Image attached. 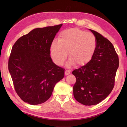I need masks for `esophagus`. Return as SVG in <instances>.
Here are the masks:
<instances>
[{
  "mask_svg": "<svg viewBox=\"0 0 127 127\" xmlns=\"http://www.w3.org/2000/svg\"><path fill=\"white\" fill-rule=\"evenodd\" d=\"M70 71L69 70H66L65 71V76H68V74H70Z\"/></svg>",
  "mask_w": 127,
  "mask_h": 127,
  "instance_id": "1",
  "label": "esophagus"
}]
</instances>
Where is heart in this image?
Returning a JSON list of instances; mask_svg holds the SVG:
<instances>
[{"label": "heart", "mask_w": 127, "mask_h": 127, "mask_svg": "<svg viewBox=\"0 0 127 127\" xmlns=\"http://www.w3.org/2000/svg\"><path fill=\"white\" fill-rule=\"evenodd\" d=\"M97 41L93 33L77 28L64 30L58 41H53L50 46L51 57L58 65H62L67 57L70 64L82 66L89 63L95 52Z\"/></svg>", "instance_id": "1"}]
</instances>
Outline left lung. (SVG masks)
<instances>
[{
	"label": "left lung",
	"instance_id": "obj_1",
	"mask_svg": "<svg viewBox=\"0 0 127 127\" xmlns=\"http://www.w3.org/2000/svg\"><path fill=\"white\" fill-rule=\"evenodd\" d=\"M90 31L97 41L95 52L89 63L72 72L76 78L74 97L87 106L98 104L110 94L119 64L118 55L110 41L97 32Z\"/></svg>",
	"mask_w": 127,
	"mask_h": 127
}]
</instances>
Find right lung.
<instances>
[{"label": "right lung", "mask_w": 127, "mask_h": 127, "mask_svg": "<svg viewBox=\"0 0 127 127\" xmlns=\"http://www.w3.org/2000/svg\"><path fill=\"white\" fill-rule=\"evenodd\" d=\"M62 24L33 29L19 38L12 47L8 69L15 91L31 105L46 101L64 69L53 63L50 46Z\"/></svg>", "instance_id": "obj_1"}]
</instances>
